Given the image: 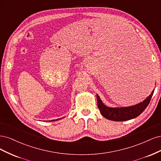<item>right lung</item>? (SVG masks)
<instances>
[{"instance_id":"add662e5","label":"right lung","mask_w":161,"mask_h":161,"mask_svg":"<svg viewBox=\"0 0 161 161\" xmlns=\"http://www.w3.org/2000/svg\"><path fill=\"white\" fill-rule=\"evenodd\" d=\"M153 93L154 90L149 97H147L143 102H141L140 103L134 106L128 107V108H111L105 106L101 101L99 95H97V106H98L102 115L107 119L119 121L130 120L136 118L142 113L149 104Z\"/></svg>"}]
</instances>
